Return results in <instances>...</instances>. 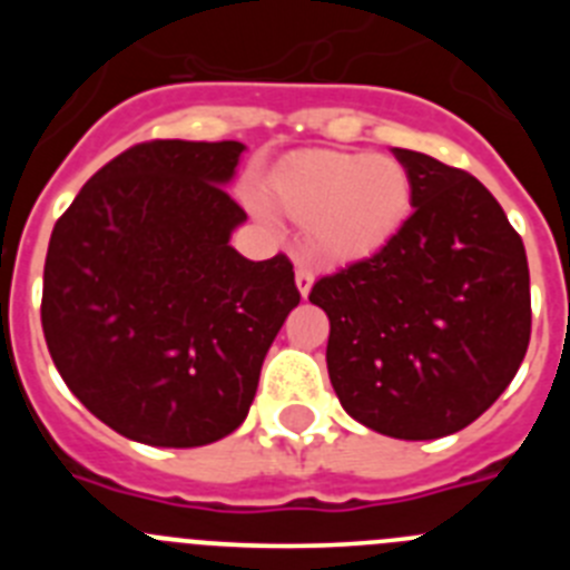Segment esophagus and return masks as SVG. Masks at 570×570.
<instances>
[{
    "mask_svg": "<svg viewBox=\"0 0 570 570\" xmlns=\"http://www.w3.org/2000/svg\"><path fill=\"white\" fill-rule=\"evenodd\" d=\"M311 285H314V268L308 262H296V288H299L302 296H308Z\"/></svg>",
    "mask_w": 570,
    "mask_h": 570,
    "instance_id": "1",
    "label": "esophagus"
}]
</instances>
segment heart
<instances>
[{"label": "heart", "mask_w": 570, "mask_h": 570, "mask_svg": "<svg viewBox=\"0 0 570 570\" xmlns=\"http://www.w3.org/2000/svg\"><path fill=\"white\" fill-rule=\"evenodd\" d=\"M268 199L299 225L325 259L354 262L394 239L411 214V174L394 156L305 150L268 179ZM259 210L265 205L254 199Z\"/></svg>", "instance_id": "heart-1"}]
</instances>
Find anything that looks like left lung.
I'll return each mask as SVG.
<instances>
[{
	"mask_svg": "<svg viewBox=\"0 0 570 570\" xmlns=\"http://www.w3.org/2000/svg\"><path fill=\"white\" fill-rule=\"evenodd\" d=\"M394 154L414 214L308 299L331 320L325 360L347 414L396 440H436L485 414L520 371L531 279L520 234L476 176Z\"/></svg>",
	"mask_w": 570,
	"mask_h": 570,
	"instance_id": "obj_1",
	"label": "left lung"
}]
</instances>
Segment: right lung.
Here are the masks:
<instances>
[{
    "mask_svg": "<svg viewBox=\"0 0 570 570\" xmlns=\"http://www.w3.org/2000/svg\"><path fill=\"white\" fill-rule=\"evenodd\" d=\"M242 142L150 139L90 176L53 225L42 331L65 385L116 434L196 448L245 422L299 305L285 254L228 245Z\"/></svg>",
    "mask_w": 570,
    "mask_h": 570,
    "instance_id": "obj_1",
    "label": "right lung"
}]
</instances>
